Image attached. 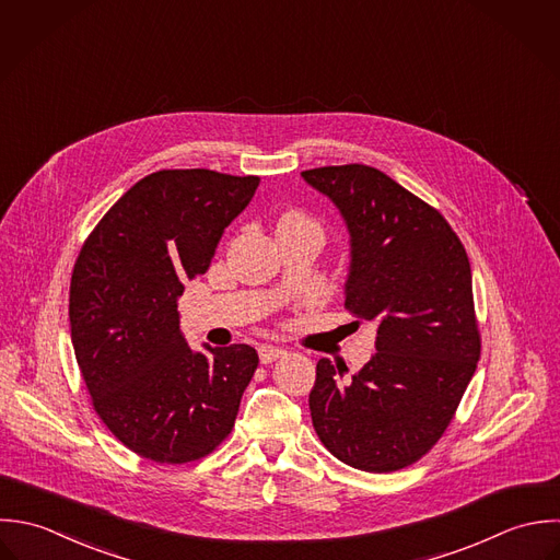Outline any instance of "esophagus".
Instances as JSON below:
<instances>
[{
    "label": "esophagus",
    "instance_id": "1",
    "mask_svg": "<svg viewBox=\"0 0 560 560\" xmlns=\"http://www.w3.org/2000/svg\"><path fill=\"white\" fill-rule=\"evenodd\" d=\"M258 357H260V363H262V365H269V363H273V361H278V359H284V357H287V350L276 348V346H260V348H258Z\"/></svg>",
    "mask_w": 560,
    "mask_h": 560
}]
</instances>
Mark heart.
I'll use <instances>...</instances> for the list:
<instances>
[{
	"mask_svg": "<svg viewBox=\"0 0 560 560\" xmlns=\"http://www.w3.org/2000/svg\"><path fill=\"white\" fill-rule=\"evenodd\" d=\"M282 221H289V223H302V225H315L317 228V223L315 221H311L308 217H304V214H287Z\"/></svg>",
	"mask_w": 560,
	"mask_h": 560,
	"instance_id": "1",
	"label": "heart"
}]
</instances>
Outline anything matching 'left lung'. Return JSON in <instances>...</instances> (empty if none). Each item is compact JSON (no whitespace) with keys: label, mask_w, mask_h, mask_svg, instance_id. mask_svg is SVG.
<instances>
[{"label":"left lung","mask_w":560,"mask_h":560,"mask_svg":"<svg viewBox=\"0 0 560 560\" xmlns=\"http://www.w3.org/2000/svg\"><path fill=\"white\" fill-rule=\"evenodd\" d=\"M302 178L346 219V308L377 326L375 354L352 380L330 359L317 363L313 425L346 465L397 471L443 436L476 372L469 258L436 208L380 170L319 167Z\"/></svg>","instance_id":"obj_1"}]
</instances>
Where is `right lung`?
I'll use <instances>...</instances> for the list:
<instances>
[{"instance_id":"1","label":"right lung","mask_w":560,"mask_h":560,"mask_svg":"<svg viewBox=\"0 0 560 560\" xmlns=\"http://www.w3.org/2000/svg\"><path fill=\"white\" fill-rule=\"evenodd\" d=\"M258 183L210 170L150 174L102 217L73 265L71 343L93 408L154 463L210 454L234 428L258 368L245 343L192 352L178 313L185 282L206 273Z\"/></svg>"}]
</instances>
